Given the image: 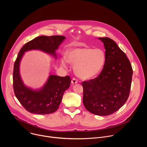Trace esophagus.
Masks as SVG:
<instances>
[{
  "mask_svg": "<svg viewBox=\"0 0 147 147\" xmlns=\"http://www.w3.org/2000/svg\"><path fill=\"white\" fill-rule=\"evenodd\" d=\"M78 82V81L76 79V78H73V79H72V80H71V83H72V84H77Z\"/></svg>",
  "mask_w": 147,
  "mask_h": 147,
  "instance_id": "obj_1",
  "label": "esophagus"
}]
</instances>
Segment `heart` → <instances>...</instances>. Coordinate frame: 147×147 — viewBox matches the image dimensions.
<instances>
[{"label":"heart","instance_id":"b5f03b06","mask_svg":"<svg viewBox=\"0 0 147 147\" xmlns=\"http://www.w3.org/2000/svg\"><path fill=\"white\" fill-rule=\"evenodd\" d=\"M105 55L100 49L88 47H80L69 49L66 56L60 58V65L65 69L69 64L74 65L76 76L84 80L96 77L101 71L105 62Z\"/></svg>","mask_w":147,"mask_h":147}]
</instances>
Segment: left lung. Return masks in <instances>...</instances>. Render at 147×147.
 Instances as JSON below:
<instances>
[{"label":"left lung","instance_id":"obj_1","mask_svg":"<svg viewBox=\"0 0 147 147\" xmlns=\"http://www.w3.org/2000/svg\"><path fill=\"white\" fill-rule=\"evenodd\" d=\"M98 39L105 49V62L98 77L82 82L83 103L91 113L108 116L127 101L133 69L126 55L113 40L108 37Z\"/></svg>","mask_w":147,"mask_h":147}]
</instances>
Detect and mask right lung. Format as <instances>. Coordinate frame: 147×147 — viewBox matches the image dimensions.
Masks as SVG:
<instances>
[{
    "instance_id": "obj_1",
    "label": "right lung",
    "mask_w": 147,
    "mask_h": 147,
    "mask_svg": "<svg viewBox=\"0 0 147 147\" xmlns=\"http://www.w3.org/2000/svg\"><path fill=\"white\" fill-rule=\"evenodd\" d=\"M64 36H39L25 44L20 49L14 63L13 88L15 95L20 103L29 112L47 115L56 112L61 102L63 95L70 85L69 76L60 77L51 74L45 84L38 89L27 87L22 78L20 66L26 52L38 50L57 58L56 51L65 40Z\"/></svg>"
}]
</instances>
